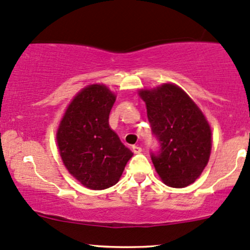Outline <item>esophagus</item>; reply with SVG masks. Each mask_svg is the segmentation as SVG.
I'll list each match as a JSON object with an SVG mask.
<instances>
[{
    "instance_id": "obj_1",
    "label": "esophagus",
    "mask_w": 250,
    "mask_h": 250,
    "mask_svg": "<svg viewBox=\"0 0 250 250\" xmlns=\"http://www.w3.org/2000/svg\"><path fill=\"white\" fill-rule=\"evenodd\" d=\"M132 151L135 152V154H141V152H142V147L138 146H132Z\"/></svg>"
}]
</instances>
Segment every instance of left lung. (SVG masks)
<instances>
[{
  "label": "left lung",
  "instance_id": "left-lung-1",
  "mask_svg": "<svg viewBox=\"0 0 250 250\" xmlns=\"http://www.w3.org/2000/svg\"><path fill=\"white\" fill-rule=\"evenodd\" d=\"M146 104L147 119L160 150L151 152L162 181L182 188L193 184L206 167L211 154V127L205 115L181 88L165 83L139 90Z\"/></svg>",
  "mask_w": 250,
  "mask_h": 250
}]
</instances>
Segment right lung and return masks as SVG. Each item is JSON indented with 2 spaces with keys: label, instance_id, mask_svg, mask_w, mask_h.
Masks as SVG:
<instances>
[{
  "label": "right lung",
  "instance_id": "obj_1",
  "mask_svg": "<svg viewBox=\"0 0 250 250\" xmlns=\"http://www.w3.org/2000/svg\"><path fill=\"white\" fill-rule=\"evenodd\" d=\"M114 101L106 85H88L72 99L58 127L64 166L87 188L99 190L117 184L133 155L109 127Z\"/></svg>",
  "mask_w": 250,
  "mask_h": 250
}]
</instances>
